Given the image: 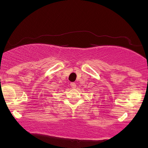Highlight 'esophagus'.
<instances>
[{"label": "esophagus", "mask_w": 148, "mask_h": 148, "mask_svg": "<svg viewBox=\"0 0 148 148\" xmlns=\"http://www.w3.org/2000/svg\"><path fill=\"white\" fill-rule=\"evenodd\" d=\"M71 87L72 88H76V84L75 83H71Z\"/></svg>", "instance_id": "34e87169"}]
</instances>
